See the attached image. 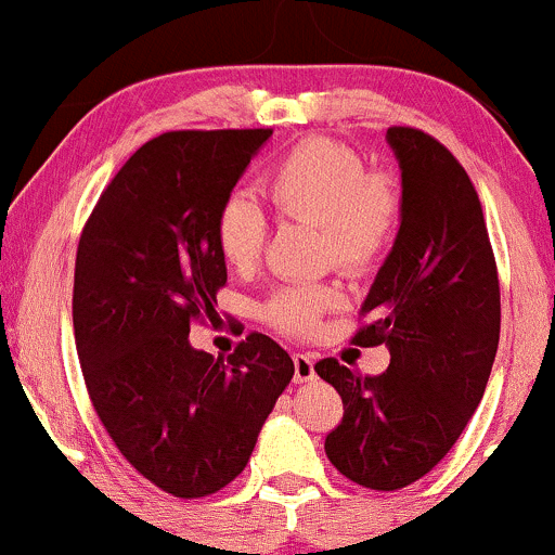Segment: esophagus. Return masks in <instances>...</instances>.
<instances>
[{
  "instance_id": "esophagus-1",
  "label": "esophagus",
  "mask_w": 555,
  "mask_h": 555,
  "mask_svg": "<svg viewBox=\"0 0 555 555\" xmlns=\"http://www.w3.org/2000/svg\"><path fill=\"white\" fill-rule=\"evenodd\" d=\"M294 378L299 384L314 380V357L312 354H294Z\"/></svg>"
}]
</instances>
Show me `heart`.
I'll return each instance as SVG.
<instances>
[{
	"label": "heart",
	"instance_id": "heart-1",
	"mask_svg": "<svg viewBox=\"0 0 555 555\" xmlns=\"http://www.w3.org/2000/svg\"><path fill=\"white\" fill-rule=\"evenodd\" d=\"M261 195L278 219L320 224L325 259L365 272L395 243L402 222V190L395 175L367 169L357 151L325 137L296 142L261 180ZM261 208L243 195L222 204L214 243L230 270H251L264 248ZM341 296L333 285H291L264 304V318L288 336H309Z\"/></svg>",
	"mask_w": 555,
	"mask_h": 555
}]
</instances>
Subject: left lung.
<instances>
[{"label": "left lung", "instance_id": "left-lung-1", "mask_svg": "<svg viewBox=\"0 0 555 555\" xmlns=\"http://www.w3.org/2000/svg\"><path fill=\"white\" fill-rule=\"evenodd\" d=\"M402 171V222L360 314V347L386 344V373L314 365L341 395L325 455L360 487L395 492L437 466L485 397L500 341V283L479 195L431 134L386 132Z\"/></svg>", "mask_w": 555, "mask_h": 555}]
</instances>
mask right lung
Wrapping results in <instances>:
<instances>
[{"label": "right lung", "instance_id": "add662e5", "mask_svg": "<svg viewBox=\"0 0 555 555\" xmlns=\"http://www.w3.org/2000/svg\"><path fill=\"white\" fill-rule=\"evenodd\" d=\"M272 129L166 132L113 177L79 237L74 336L94 413L147 481L175 498L228 487L294 378L251 333L224 360L190 347L228 267L214 222Z\"/></svg>", "mask_w": 555, "mask_h": 555}]
</instances>
